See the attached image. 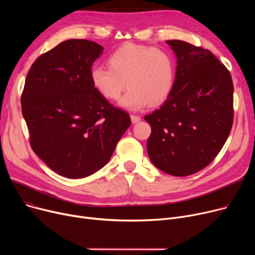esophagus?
Instances as JSON below:
<instances>
[{
  "label": "esophagus",
  "mask_w": 255,
  "mask_h": 255,
  "mask_svg": "<svg viewBox=\"0 0 255 255\" xmlns=\"http://www.w3.org/2000/svg\"><path fill=\"white\" fill-rule=\"evenodd\" d=\"M130 118H131V121H132V123H133V124L138 123L139 121L141 120L139 116H135V115H131V116H130Z\"/></svg>",
  "instance_id": "obj_1"
}]
</instances>
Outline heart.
<instances>
[{
	"label": "heart",
	"instance_id": "obj_1",
	"mask_svg": "<svg viewBox=\"0 0 255 255\" xmlns=\"http://www.w3.org/2000/svg\"><path fill=\"white\" fill-rule=\"evenodd\" d=\"M106 64L109 69L95 67L92 70V84L112 101L118 100L127 86L121 104L129 110L163 103L175 86V62L161 48L127 43L114 51Z\"/></svg>",
	"mask_w": 255,
	"mask_h": 255
}]
</instances>
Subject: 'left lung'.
<instances>
[{
  "instance_id": "obj_1",
  "label": "left lung",
  "mask_w": 255,
  "mask_h": 255,
  "mask_svg": "<svg viewBox=\"0 0 255 255\" xmlns=\"http://www.w3.org/2000/svg\"><path fill=\"white\" fill-rule=\"evenodd\" d=\"M177 56L175 86L160 109L144 120L151 161L168 175L186 177L209 165L221 151L234 122L230 71L212 51L167 40Z\"/></svg>"
}]
</instances>
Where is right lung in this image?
Segmentation results:
<instances>
[{
  "label": "right lung",
  "mask_w": 255,
  "mask_h": 255,
  "mask_svg": "<svg viewBox=\"0 0 255 255\" xmlns=\"http://www.w3.org/2000/svg\"><path fill=\"white\" fill-rule=\"evenodd\" d=\"M103 47L70 39L37 58L25 78L21 112L35 154L53 171L82 179L103 167L131 125L92 84Z\"/></svg>",
  "instance_id": "1"
}]
</instances>
